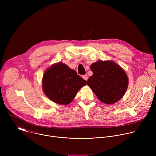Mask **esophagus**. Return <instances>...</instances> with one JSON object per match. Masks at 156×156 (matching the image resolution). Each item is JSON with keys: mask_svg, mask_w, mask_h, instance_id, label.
I'll return each mask as SVG.
<instances>
[{"mask_svg": "<svg viewBox=\"0 0 156 156\" xmlns=\"http://www.w3.org/2000/svg\"><path fill=\"white\" fill-rule=\"evenodd\" d=\"M83 78L84 80L87 81V79H88V76H87V75H83Z\"/></svg>", "mask_w": 156, "mask_h": 156, "instance_id": "esophagus-1", "label": "esophagus"}]
</instances>
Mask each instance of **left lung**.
Listing matches in <instances>:
<instances>
[{
  "mask_svg": "<svg viewBox=\"0 0 156 156\" xmlns=\"http://www.w3.org/2000/svg\"><path fill=\"white\" fill-rule=\"evenodd\" d=\"M93 74L87 81L98 98L107 104H113L121 99L128 86L125 70L112 60H98L91 65Z\"/></svg>",
  "mask_w": 156,
  "mask_h": 156,
  "instance_id": "8db88e82",
  "label": "left lung"
}]
</instances>
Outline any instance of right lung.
Listing matches in <instances>:
<instances>
[{
	"label": "right lung",
	"instance_id": "right-lung-1",
	"mask_svg": "<svg viewBox=\"0 0 156 156\" xmlns=\"http://www.w3.org/2000/svg\"><path fill=\"white\" fill-rule=\"evenodd\" d=\"M87 81L62 62L54 63L45 72L42 80V90L52 102L69 104Z\"/></svg>",
	"mask_w": 156,
	"mask_h": 156
}]
</instances>
